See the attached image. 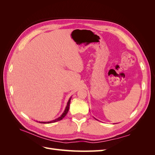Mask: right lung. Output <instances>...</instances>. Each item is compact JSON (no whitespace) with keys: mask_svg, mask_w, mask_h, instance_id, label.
Here are the masks:
<instances>
[{"mask_svg":"<svg viewBox=\"0 0 155 155\" xmlns=\"http://www.w3.org/2000/svg\"><path fill=\"white\" fill-rule=\"evenodd\" d=\"M70 100H71V98H70V99H69L68 102V104H67V107H66V109H65V110H64V112L63 113V114H62L61 116L60 117H59L58 118L55 119V120H53V121H47V122H40V123H41V124H51V123H54V122H56V121H58L61 120L64 118V117L67 115V114L68 113V110H69L70 104Z\"/></svg>","mask_w":155,"mask_h":155,"instance_id":"right-lung-1","label":"right lung"}]
</instances>
